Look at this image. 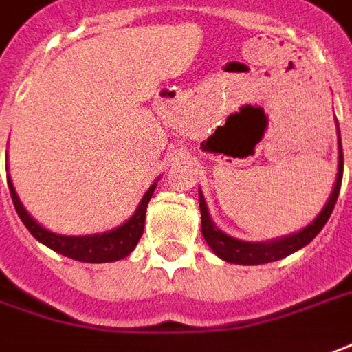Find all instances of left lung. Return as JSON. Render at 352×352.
I'll list each match as a JSON object with an SVG mask.
<instances>
[{"mask_svg":"<svg viewBox=\"0 0 352 352\" xmlns=\"http://www.w3.org/2000/svg\"><path fill=\"white\" fill-rule=\"evenodd\" d=\"M337 131H339V126H337ZM341 179H343V148H341V138H339V171H337L333 192L329 196V200H327L324 210L302 231H298L295 235L283 236V239L270 241V243H246V241H239V239H233V236L226 235L223 231H219L214 226V221L210 219L204 196H202V192H198L200 214H202V235H204L206 243L216 252L217 256L221 258V260H226V262H231V264L254 266V264H267V262L281 260V258L296 252L298 248L307 246L324 229L327 219L331 216V212H333V208H336L339 188H341Z\"/></svg>","mask_w":352,"mask_h":352,"instance_id":"1","label":"left lung"}]
</instances>
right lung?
<instances>
[{"instance_id": "add662e5", "label": "right lung", "mask_w": 352, "mask_h": 352, "mask_svg": "<svg viewBox=\"0 0 352 352\" xmlns=\"http://www.w3.org/2000/svg\"><path fill=\"white\" fill-rule=\"evenodd\" d=\"M7 185H9V192L13 198V204L21 221L25 223V227L32 233L36 241H40L42 245L50 246L52 250H56L59 254H63L67 258H73L78 262H92V264H102V262H116L121 258L129 256L135 250L136 243L140 241L142 231H144V219H146V208L148 202L154 195L156 183L146 190V195L142 196L140 204L136 208V212L133 217L125 221L121 227H117L109 233H102V235H88V236H67L57 235L47 231L40 223H36L32 217L28 216L19 196H16L15 188L11 179L7 177Z\"/></svg>"}]
</instances>
